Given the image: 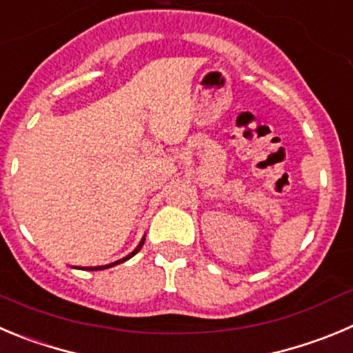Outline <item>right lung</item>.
I'll use <instances>...</instances> for the list:
<instances>
[{
	"instance_id": "1",
	"label": "right lung",
	"mask_w": 353,
	"mask_h": 353,
	"mask_svg": "<svg viewBox=\"0 0 353 353\" xmlns=\"http://www.w3.org/2000/svg\"><path fill=\"white\" fill-rule=\"evenodd\" d=\"M143 243H144V239L141 240V242H139V245H137L136 249H134V251L130 252V254H128V256H125V258H123V259H120V261H117V263H111V265H104V266H92V268H90V266H87V270H102V268H111V266H114V265H120V263H123V261H127V259H130L132 256H136L137 252L141 251V247H143Z\"/></svg>"
}]
</instances>
